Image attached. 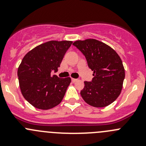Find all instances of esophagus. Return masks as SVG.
<instances>
[{"instance_id": "1", "label": "esophagus", "mask_w": 146, "mask_h": 146, "mask_svg": "<svg viewBox=\"0 0 146 146\" xmlns=\"http://www.w3.org/2000/svg\"><path fill=\"white\" fill-rule=\"evenodd\" d=\"M71 81H72V82H76V81H78V79L71 78Z\"/></svg>"}]
</instances>
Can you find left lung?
<instances>
[{"mask_svg": "<svg viewBox=\"0 0 146 146\" xmlns=\"http://www.w3.org/2000/svg\"><path fill=\"white\" fill-rule=\"evenodd\" d=\"M85 56L88 67L93 71L90 82L85 81L80 91L82 99L95 107H104L120 95L125 78L121 58L113 48L94 39L73 44Z\"/></svg>", "mask_w": 146, "mask_h": 146, "instance_id": "1", "label": "left lung"}]
</instances>
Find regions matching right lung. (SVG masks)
I'll list each match as a JSON object with an SVG mask.
<instances>
[{"label":"right lung","instance_id":"right-lung-1","mask_svg":"<svg viewBox=\"0 0 146 146\" xmlns=\"http://www.w3.org/2000/svg\"><path fill=\"white\" fill-rule=\"evenodd\" d=\"M70 41H49L27 53L17 70L19 84L25 99L40 110H49L60 104L70 78H60L51 73L58 71Z\"/></svg>","mask_w":146,"mask_h":146}]
</instances>
